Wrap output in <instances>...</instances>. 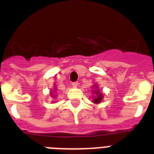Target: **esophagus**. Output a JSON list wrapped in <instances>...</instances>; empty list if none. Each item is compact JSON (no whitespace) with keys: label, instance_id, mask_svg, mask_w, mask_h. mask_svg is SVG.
<instances>
[{"label":"esophagus","instance_id":"esophagus-1","mask_svg":"<svg viewBox=\"0 0 154 154\" xmlns=\"http://www.w3.org/2000/svg\"><path fill=\"white\" fill-rule=\"evenodd\" d=\"M72 87H74V88H76V87H77V85H78V83H77V82H72Z\"/></svg>","mask_w":154,"mask_h":154}]
</instances>
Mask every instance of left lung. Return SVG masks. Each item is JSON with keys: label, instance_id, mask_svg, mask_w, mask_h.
<instances>
[{"label": "left lung", "instance_id": "obj_1", "mask_svg": "<svg viewBox=\"0 0 154 154\" xmlns=\"http://www.w3.org/2000/svg\"><path fill=\"white\" fill-rule=\"evenodd\" d=\"M94 87L95 88V89L93 91V94H96V95L94 96L93 102L95 103V104H99L103 99V94L100 92V90L98 89V87L97 86V85H94Z\"/></svg>", "mask_w": 154, "mask_h": 154}]
</instances>
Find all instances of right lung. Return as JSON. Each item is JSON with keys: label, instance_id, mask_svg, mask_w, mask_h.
<instances>
[{"label": "right lung", "instance_id": "right-lung-1", "mask_svg": "<svg viewBox=\"0 0 154 154\" xmlns=\"http://www.w3.org/2000/svg\"><path fill=\"white\" fill-rule=\"evenodd\" d=\"M54 89H55L56 90V87H54ZM50 96L52 97H55V95H54V94H53V92H51V94H50Z\"/></svg>", "mask_w": 154, "mask_h": 154}]
</instances>
